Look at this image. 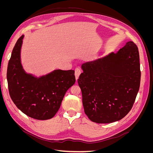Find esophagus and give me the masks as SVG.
Masks as SVG:
<instances>
[{
	"label": "esophagus",
	"mask_w": 153,
	"mask_h": 153,
	"mask_svg": "<svg viewBox=\"0 0 153 153\" xmlns=\"http://www.w3.org/2000/svg\"><path fill=\"white\" fill-rule=\"evenodd\" d=\"M75 78L76 80H77L78 79V77H79L80 73H81V70L79 68H76L75 70Z\"/></svg>",
	"instance_id": "obj_1"
}]
</instances>
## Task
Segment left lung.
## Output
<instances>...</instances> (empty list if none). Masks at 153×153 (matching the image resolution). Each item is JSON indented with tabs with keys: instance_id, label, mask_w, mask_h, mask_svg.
I'll return each mask as SVG.
<instances>
[{
	"instance_id": "8db88e82",
	"label": "left lung",
	"mask_w": 153,
	"mask_h": 153,
	"mask_svg": "<svg viewBox=\"0 0 153 153\" xmlns=\"http://www.w3.org/2000/svg\"><path fill=\"white\" fill-rule=\"evenodd\" d=\"M78 83L84 112L91 121L111 123L131 110L140 83L139 53L128 41L116 53L82 64Z\"/></svg>"
}]
</instances>
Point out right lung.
<instances>
[{
  "mask_svg": "<svg viewBox=\"0 0 153 153\" xmlns=\"http://www.w3.org/2000/svg\"><path fill=\"white\" fill-rule=\"evenodd\" d=\"M24 38L22 35L16 41L8 63L10 95L17 108L29 117L50 119L57 112L66 91L75 84V71L55 69L38 77L27 73L21 62Z\"/></svg>",
  "mask_w": 153,
  "mask_h": 153,
  "instance_id": "add662e5",
  "label": "right lung"
}]
</instances>
